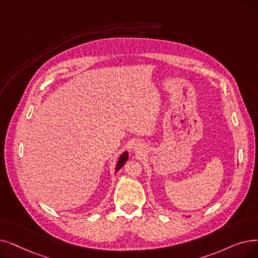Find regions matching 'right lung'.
I'll return each instance as SVG.
<instances>
[{"mask_svg":"<svg viewBox=\"0 0 258 258\" xmlns=\"http://www.w3.org/2000/svg\"><path fill=\"white\" fill-rule=\"evenodd\" d=\"M127 159H128V152L127 151H125V152H123L120 156H119V159H118V161H117V163H116V166H115V173H117L121 167L124 165V163L127 161Z\"/></svg>","mask_w":258,"mask_h":258,"instance_id":"add662e5","label":"right lung"}]
</instances>
